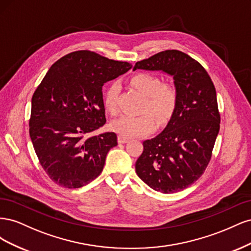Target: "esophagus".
Wrapping results in <instances>:
<instances>
[{
  "instance_id": "obj_1",
  "label": "esophagus",
  "mask_w": 251,
  "mask_h": 251,
  "mask_svg": "<svg viewBox=\"0 0 251 251\" xmlns=\"http://www.w3.org/2000/svg\"><path fill=\"white\" fill-rule=\"evenodd\" d=\"M128 140L130 139L126 137H124V136H121V135L118 136V143H126Z\"/></svg>"
}]
</instances>
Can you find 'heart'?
I'll list each match as a JSON object with an SVG mask.
<instances>
[{
  "mask_svg": "<svg viewBox=\"0 0 251 251\" xmlns=\"http://www.w3.org/2000/svg\"><path fill=\"white\" fill-rule=\"evenodd\" d=\"M131 85L146 95V102L140 116L124 115L114 120L112 128L119 135L126 138L140 137L150 134L155 128L156 123L149 112L153 114L160 123H164L172 117L177 108L179 92L175 83L163 81L155 74L139 72L131 77ZM120 83L114 80L105 88L103 92L104 107L110 113L116 114L118 111V98L120 94Z\"/></svg>",
  "mask_w": 251,
  "mask_h": 251,
  "instance_id": "obj_1",
  "label": "heart"
}]
</instances>
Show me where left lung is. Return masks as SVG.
I'll use <instances>...</instances> for the list:
<instances>
[{"mask_svg": "<svg viewBox=\"0 0 251 251\" xmlns=\"http://www.w3.org/2000/svg\"><path fill=\"white\" fill-rule=\"evenodd\" d=\"M136 69L166 72L179 92L169 125L155 138L143 141L136 173L157 192H180L202 176L211 159L221 120L216 88L203 66L179 50L142 59Z\"/></svg>", "mask_w": 251, "mask_h": 251, "instance_id": "8db88e82", "label": "left lung"}]
</instances>
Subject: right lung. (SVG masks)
Wrapping results in <instances>:
<instances>
[{"mask_svg":"<svg viewBox=\"0 0 251 251\" xmlns=\"http://www.w3.org/2000/svg\"><path fill=\"white\" fill-rule=\"evenodd\" d=\"M96 52L69 53L51 66L34 91L29 134L48 177L59 186L78 188L100 176L113 132L91 135L105 124L102 86L131 69Z\"/></svg>","mask_w":251,"mask_h":251,"instance_id":"1","label":"right lung"}]
</instances>
